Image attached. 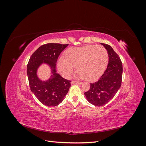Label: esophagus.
Instances as JSON below:
<instances>
[{
    "instance_id": "1",
    "label": "esophagus",
    "mask_w": 146,
    "mask_h": 146,
    "mask_svg": "<svg viewBox=\"0 0 146 146\" xmlns=\"http://www.w3.org/2000/svg\"><path fill=\"white\" fill-rule=\"evenodd\" d=\"M74 84H76V85H82V83L80 82H76V81H72L71 82V85H74Z\"/></svg>"
}]
</instances>
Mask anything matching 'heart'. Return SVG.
<instances>
[{
	"label": "heart",
	"instance_id": "heart-1",
	"mask_svg": "<svg viewBox=\"0 0 146 146\" xmlns=\"http://www.w3.org/2000/svg\"><path fill=\"white\" fill-rule=\"evenodd\" d=\"M65 56H60L57 61V68L64 78H69L77 67L78 78L95 80L104 72L108 62V52L102 46L70 48Z\"/></svg>",
	"mask_w": 146,
	"mask_h": 146
}]
</instances>
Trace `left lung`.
I'll return each instance as SVG.
<instances>
[{"mask_svg": "<svg viewBox=\"0 0 146 146\" xmlns=\"http://www.w3.org/2000/svg\"><path fill=\"white\" fill-rule=\"evenodd\" d=\"M108 54V64L104 74L98 82L90 84V90L85 92L86 100L94 106L107 104L115 96L121 86L122 64L113 48L108 44L100 43Z\"/></svg>", "mask_w": 146, "mask_h": 146, "instance_id": "8db88e82", "label": "left lung"}]
</instances>
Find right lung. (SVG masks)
<instances>
[{
	"label": "right lung",
	"instance_id": "obj_1",
	"mask_svg": "<svg viewBox=\"0 0 146 146\" xmlns=\"http://www.w3.org/2000/svg\"><path fill=\"white\" fill-rule=\"evenodd\" d=\"M69 44L48 43L39 47L30 56L27 74L30 90L38 100L47 107H55L62 102L69 91L70 82L56 73V63L60 54ZM42 64L51 69V76L41 80L37 70Z\"/></svg>",
	"mask_w": 146,
	"mask_h": 146
}]
</instances>
